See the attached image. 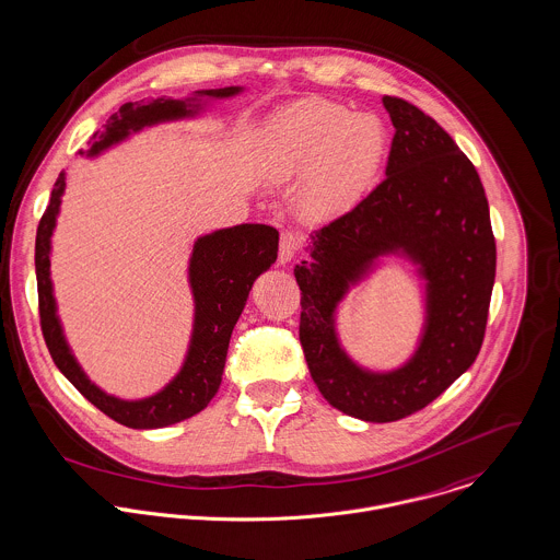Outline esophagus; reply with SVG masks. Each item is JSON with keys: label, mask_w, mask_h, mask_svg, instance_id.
I'll return each instance as SVG.
<instances>
[{"label": "esophagus", "mask_w": 560, "mask_h": 560, "mask_svg": "<svg viewBox=\"0 0 560 560\" xmlns=\"http://www.w3.org/2000/svg\"><path fill=\"white\" fill-rule=\"evenodd\" d=\"M299 248H301L299 235L292 233V231H283L281 237H279V261H281V264L292 261V259L296 257Z\"/></svg>", "instance_id": "esophagus-1"}]
</instances>
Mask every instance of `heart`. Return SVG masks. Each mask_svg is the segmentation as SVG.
<instances>
[{"mask_svg": "<svg viewBox=\"0 0 560 560\" xmlns=\"http://www.w3.org/2000/svg\"><path fill=\"white\" fill-rule=\"evenodd\" d=\"M261 168L275 182L301 177L303 201L312 214L329 217L352 208L376 179L387 129L372 113L310 97L275 114L261 129Z\"/></svg>", "mask_w": 560, "mask_h": 560, "instance_id": "obj_1", "label": "heart"}]
</instances>
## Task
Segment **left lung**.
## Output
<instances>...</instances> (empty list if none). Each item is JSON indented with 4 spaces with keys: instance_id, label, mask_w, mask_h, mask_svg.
<instances>
[{
    "instance_id": "8db88e82",
    "label": "left lung",
    "mask_w": 560,
    "mask_h": 560,
    "mask_svg": "<svg viewBox=\"0 0 560 560\" xmlns=\"http://www.w3.org/2000/svg\"><path fill=\"white\" fill-rule=\"evenodd\" d=\"M383 106L396 127L387 177L314 231L312 261L294 268L299 337L312 378L331 407L365 422H396L424 409L476 361L495 279V237L474 164L413 104L385 95ZM387 252L421 264L430 281L428 327L409 364L378 375L338 348L332 314L347 285Z\"/></svg>"
}]
</instances>
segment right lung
<instances>
[{
    "mask_svg": "<svg viewBox=\"0 0 560 560\" xmlns=\"http://www.w3.org/2000/svg\"><path fill=\"white\" fill-rule=\"evenodd\" d=\"M242 89H212L197 91L192 100H153L147 104H125L114 113L106 125L93 133V147L89 155L120 142L129 131H138L147 125L162 120H175L192 116L199 110L197 97L223 100L237 95ZM82 153V151H80ZM65 192V173L54 184L49 206L36 229V283H38V316L40 331L49 354L58 370L73 383V387L104 411L114 422L129 429H162L175 422L188 420L203 411L217 396L223 381L224 361L231 331L246 305V296L253 281L266 272L279 248V231L268 224H235L214 231L195 242L190 257V285L195 294V331L190 339L188 357L182 372L155 396L144 400H120L104 394L78 365L71 354L60 320L56 316V301L49 279V250L56 217L60 210V197Z\"/></svg>",
    "mask_w": 560,
    "mask_h": 560,
    "instance_id": "1",
    "label": "right lung"
}]
</instances>
